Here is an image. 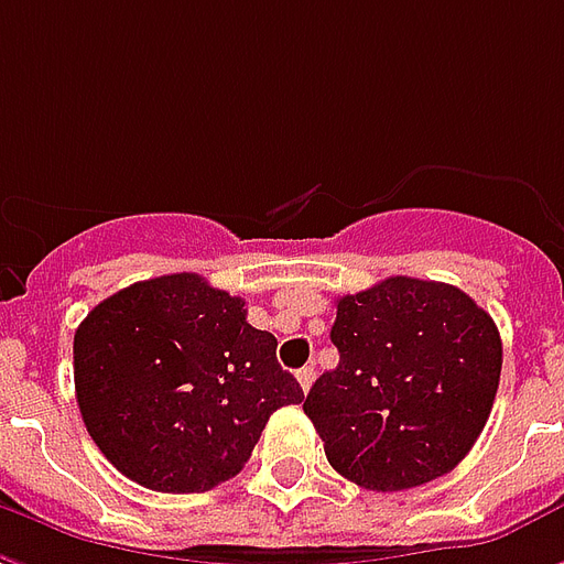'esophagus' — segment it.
<instances>
[{
    "instance_id": "34e87169",
    "label": "esophagus",
    "mask_w": 564,
    "mask_h": 564,
    "mask_svg": "<svg viewBox=\"0 0 564 564\" xmlns=\"http://www.w3.org/2000/svg\"><path fill=\"white\" fill-rule=\"evenodd\" d=\"M295 380H299V387H302V390H311V383H314V366H305V368H299V371H295Z\"/></svg>"
}]
</instances>
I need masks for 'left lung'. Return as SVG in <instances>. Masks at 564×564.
Listing matches in <instances>:
<instances>
[{
  "label": "left lung",
  "mask_w": 564,
  "mask_h": 564,
  "mask_svg": "<svg viewBox=\"0 0 564 564\" xmlns=\"http://www.w3.org/2000/svg\"><path fill=\"white\" fill-rule=\"evenodd\" d=\"M332 344L341 359L311 387L305 414L335 471L399 492L465 459L501 378L496 323L471 295L387 278L338 299Z\"/></svg>",
  "instance_id": "obj_1"
}]
</instances>
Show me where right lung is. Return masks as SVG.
Instances as JSON below:
<instances>
[{
  "instance_id": "obj_1",
  "label": "right lung",
  "mask_w": 564,
  "mask_h": 564,
  "mask_svg": "<svg viewBox=\"0 0 564 564\" xmlns=\"http://www.w3.org/2000/svg\"><path fill=\"white\" fill-rule=\"evenodd\" d=\"M245 299L198 274L108 295L75 332V392L105 459L153 492H205L245 468L269 416L305 392Z\"/></svg>"
}]
</instances>
